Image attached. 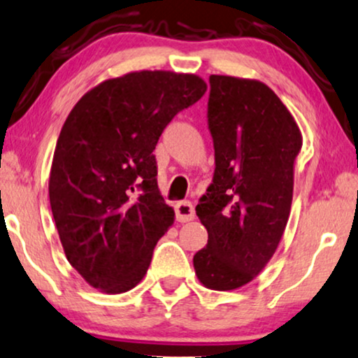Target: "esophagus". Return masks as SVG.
I'll list each match as a JSON object with an SVG mask.
<instances>
[{
    "label": "esophagus",
    "mask_w": 358,
    "mask_h": 358,
    "mask_svg": "<svg viewBox=\"0 0 358 358\" xmlns=\"http://www.w3.org/2000/svg\"><path fill=\"white\" fill-rule=\"evenodd\" d=\"M175 213L176 220L180 223H187V221H192L194 218V206L192 201H178L175 205Z\"/></svg>",
    "instance_id": "obj_1"
}]
</instances>
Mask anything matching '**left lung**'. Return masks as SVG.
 I'll return each mask as SVG.
<instances>
[{
	"label": "left lung",
	"mask_w": 358,
	"mask_h": 358,
	"mask_svg": "<svg viewBox=\"0 0 358 358\" xmlns=\"http://www.w3.org/2000/svg\"><path fill=\"white\" fill-rule=\"evenodd\" d=\"M208 129L215 175L196 206L208 244L193 266L205 287L231 291L255 279L278 250L302 135L268 85L229 76H210Z\"/></svg>",
	"instance_id": "left-lung-1"
}]
</instances>
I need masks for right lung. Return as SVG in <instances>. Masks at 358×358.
Segmentation results:
<instances>
[{"label":"right lung","instance_id":"1","mask_svg":"<svg viewBox=\"0 0 358 358\" xmlns=\"http://www.w3.org/2000/svg\"><path fill=\"white\" fill-rule=\"evenodd\" d=\"M205 92L194 74L130 72L89 90L67 115L49 201L67 261L92 287L122 294L145 275L175 218L158 192L153 150L171 119Z\"/></svg>","mask_w":358,"mask_h":358}]
</instances>
